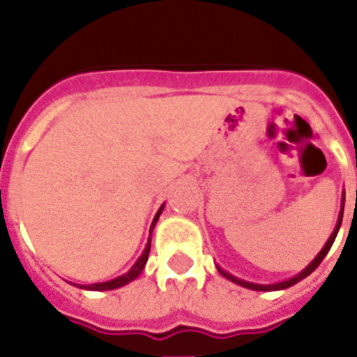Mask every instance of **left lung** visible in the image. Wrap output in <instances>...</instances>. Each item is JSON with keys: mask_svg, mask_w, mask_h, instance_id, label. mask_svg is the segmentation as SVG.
Segmentation results:
<instances>
[{"mask_svg": "<svg viewBox=\"0 0 357 357\" xmlns=\"http://www.w3.org/2000/svg\"><path fill=\"white\" fill-rule=\"evenodd\" d=\"M343 209H344V190H343V198H341V211H339V218H337V224H335V228H333L332 235H330V238L326 241V244L322 246V250L319 252V254L315 255V259L311 261L310 265L305 266V268H302V271L298 272V274H294V276L287 278V280H282V282H276V283H255V282H246V280H243V278H237L234 276V274H229L228 271H224L222 266L217 265V271L222 274L224 278H228L229 282L237 283V285H241V287H246V289H252V291H283V289H289L293 287L294 283L302 282L304 278H307L311 274V272L315 271L317 266L321 265V261L326 257V254L330 252V248H332L333 241H335V237H337L339 234V228H341V222H343Z\"/></svg>", "mask_w": 357, "mask_h": 357, "instance_id": "1", "label": "left lung"}]
</instances>
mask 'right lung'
Instances as JSON below:
<instances>
[{"instance_id": "obj_1", "label": "right lung", "mask_w": 357, "mask_h": 357, "mask_svg": "<svg viewBox=\"0 0 357 357\" xmlns=\"http://www.w3.org/2000/svg\"><path fill=\"white\" fill-rule=\"evenodd\" d=\"M162 209H165V204H162L161 207H159V211L155 213V217H153V222H151V231H153V228H155L157 220H159V217H161ZM151 231H150V238H148V243H146L144 250H142V254L139 255V259L135 261V265L129 268L126 274H122V276L114 278V280H109V282H102V283H91V285H77L79 289H86V291H113V289H119V287H123V285H128L129 282H133V280H137V278L140 276V272L144 271L146 266V261H148V255H150V246H151ZM74 285V283H72Z\"/></svg>"}]
</instances>
